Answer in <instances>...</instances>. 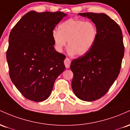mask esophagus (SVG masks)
<instances>
[{"instance_id":"esophagus-1","label":"esophagus","mask_w":130,"mask_h":130,"mask_svg":"<svg viewBox=\"0 0 130 130\" xmlns=\"http://www.w3.org/2000/svg\"><path fill=\"white\" fill-rule=\"evenodd\" d=\"M64 62L66 68L68 69V68H70V65H71V61L69 59V58H66V59H64Z\"/></svg>"}]
</instances>
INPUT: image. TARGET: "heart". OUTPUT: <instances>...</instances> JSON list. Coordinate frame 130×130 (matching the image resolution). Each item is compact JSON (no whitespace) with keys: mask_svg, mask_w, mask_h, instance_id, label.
<instances>
[{"mask_svg":"<svg viewBox=\"0 0 130 130\" xmlns=\"http://www.w3.org/2000/svg\"><path fill=\"white\" fill-rule=\"evenodd\" d=\"M59 30L52 32L55 48L61 52L67 44L69 55L80 56L87 54L94 45L98 36L96 26L91 21L70 18L61 23Z\"/></svg>","mask_w":130,"mask_h":130,"instance_id":"heart-1","label":"heart"}]
</instances>
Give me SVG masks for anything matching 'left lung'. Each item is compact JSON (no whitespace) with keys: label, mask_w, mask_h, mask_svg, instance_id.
I'll return each mask as SVG.
<instances>
[{"label":"left lung","mask_w":130,"mask_h":130,"mask_svg":"<svg viewBox=\"0 0 130 130\" xmlns=\"http://www.w3.org/2000/svg\"><path fill=\"white\" fill-rule=\"evenodd\" d=\"M96 26L98 36L92 48L71 64L74 74L72 88L85 101L98 100L108 91L120 73L124 56L120 26L104 13H80Z\"/></svg>","instance_id":"8db88e82"}]
</instances>
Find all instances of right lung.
<instances>
[{
    "label": "right lung",
    "mask_w": 130,
    "mask_h": 130,
    "mask_svg": "<svg viewBox=\"0 0 130 130\" xmlns=\"http://www.w3.org/2000/svg\"><path fill=\"white\" fill-rule=\"evenodd\" d=\"M66 16L61 11H30L10 32L7 52L10 77L27 100H46L55 80L64 71L66 56L55 50L52 34Z\"/></svg>",
    "instance_id": "add662e5"
}]
</instances>
